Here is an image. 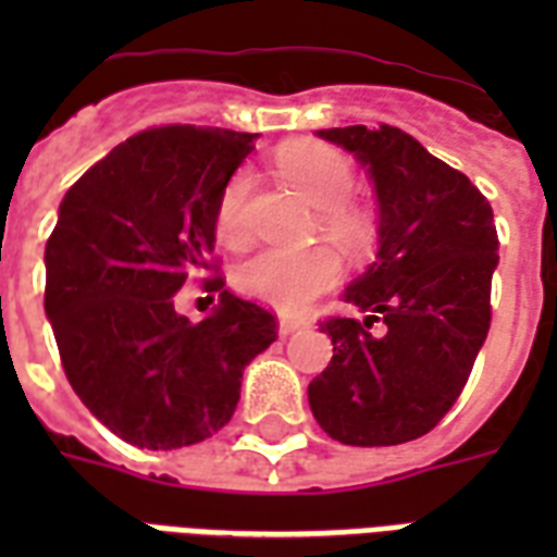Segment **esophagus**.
Returning <instances> with one entry per match:
<instances>
[{
	"label": "esophagus",
	"mask_w": 557,
	"mask_h": 557,
	"mask_svg": "<svg viewBox=\"0 0 557 557\" xmlns=\"http://www.w3.org/2000/svg\"><path fill=\"white\" fill-rule=\"evenodd\" d=\"M304 326H306V321H300V318H288V314H280V321H277L280 335H292V332L304 330Z\"/></svg>",
	"instance_id": "1"
}]
</instances>
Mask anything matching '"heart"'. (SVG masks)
Returning <instances> with one entry per match:
<instances>
[{
  "instance_id": "heart-1",
  "label": "heart",
  "mask_w": 557,
  "mask_h": 557,
  "mask_svg": "<svg viewBox=\"0 0 557 557\" xmlns=\"http://www.w3.org/2000/svg\"><path fill=\"white\" fill-rule=\"evenodd\" d=\"M277 170L283 182L321 210V231L341 251L358 253L370 243L372 225L364 210L356 208L349 196L356 187V170L338 150L323 144H297L280 156ZM251 190V176L239 170L222 190L216 208V231L227 245H243L245 199ZM341 265L326 248L312 251H260L236 269V288L262 304L297 312L326 288L338 283Z\"/></svg>"
}]
</instances>
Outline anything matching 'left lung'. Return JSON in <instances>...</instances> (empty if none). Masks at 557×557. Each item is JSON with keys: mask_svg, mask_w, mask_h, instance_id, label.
Wrapping results in <instances>:
<instances>
[{"mask_svg": "<svg viewBox=\"0 0 557 557\" xmlns=\"http://www.w3.org/2000/svg\"><path fill=\"white\" fill-rule=\"evenodd\" d=\"M352 152L379 201V253L344 292L364 318H330V367L309 407L332 440L381 448L433 431L492 326L497 227L471 178L381 124L318 129Z\"/></svg>", "mask_w": 557, "mask_h": 557, "instance_id": "obj_1", "label": "left lung"}]
</instances>
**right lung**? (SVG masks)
<instances>
[{
	"label": "right lung",
	"instance_id": "add662e5",
	"mask_svg": "<svg viewBox=\"0 0 557 557\" xmlns=\"http://www.w3.org/2000/svg\"><path fill=\"white\" fill-rule=\"evenodd\" d=\"M251 133L173 124L117 144L60 201L46 243V314L65 379L129 445L173 450L222 431L243 370L277 338L262 306L222 288L190 323L173 295L216 269V208Z\"/></svg>",
	"mask_w": 557,
	"mask_h": 557
}]
</instances>
